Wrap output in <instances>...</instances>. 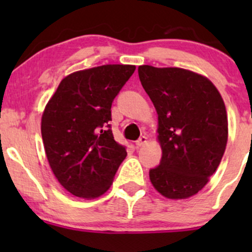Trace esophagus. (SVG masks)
Instances as JSON below:
<instances>
[{
  "label": "esophagus",
  "instance_id": "esophagus-1",
  "mask_svg": "<svg viewBox=\"0 0 252 252\" xmlns=\"http://www.w3.org/2000/svg\"><path fill=\"white\" fill-rule=\"evenodd\" d=\"M147 142H148V138H147L146 136H141V137L138 138L137 141H136L135 144H136V147H137V148H140V147H143Z\"/></svg>",
  "mask_w": 252,
  "mask_h": 252
}]
</instances>
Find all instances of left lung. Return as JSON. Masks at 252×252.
Masks as SVG:
<instances>
[{
  "mask_svg": "<svg viewBox=\"0 0 252 252\" xmlns=\"http://www.w3.org/2000/svg\"><path fill=\"white\" fill-rule=\"evenodd\" d=\"M138 77L158 112L162 149L150 182L166 198H189L209 182L226 148L224 100L209 78L185 68L142 65Z\"/></svg>",
  "mask_w": 252,
  "mask_h": 252,
  "instance_id": "obj_1",
  "label": "left lung"
}]
</instances>
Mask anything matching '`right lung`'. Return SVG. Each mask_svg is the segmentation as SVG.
I'll return each instance as SVG.
<instances>
[{
  "label": "right lung",
  "instance_id": "1",
  "mask_svg": "<svg viewBox=\"0 0 252 252\" xmlns=\"http://www.w3.org/2000/svg\"><path fill=\"white\" fill-rule=\"evenodd\" d=\"M135 65H103L73 72L46 104L41 135L59 184L71 194L94 199L110 189L126 148L115 141L111 104Z\"/></svg>",
  "mask_w": 252,
  "mask_h": 252
}]
</instances>
